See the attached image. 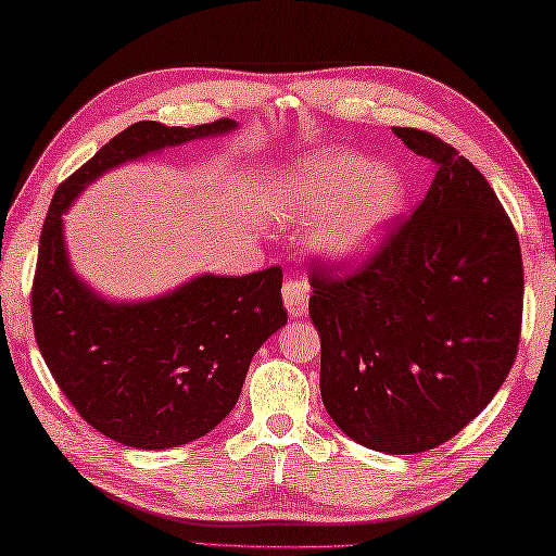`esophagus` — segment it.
I'll use <instances>...</instances> for the list:
<instances>
[{
  "label": "esophagus",
  "mask_w": 556,
  "mask_h": 556,
  "mask_svg": "<svg viewBox=\"0 0 556 556\" xmlns=\"http://www.w3.org/2000/svg\"><path fill=\"white\" fill-rule=\"evenodd\" d=\"M285 304L291 318H304L308 311V285L304 279H287L285 289H281Z\"/></svg>",
  "instance_id": "34e87169"
}]
</instances>
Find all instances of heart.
Returning a JSON list of instances; mask_svg holds the SVG:
<instances>
[{
  "label": "heart",
  "mask_w": 556,
  "mask_h": 556,
  "mask_svg": "<svg viewBox=\"0 0 556 556\" xmlns=\"http://www.w3.org/2000/svg\"><path fill=\"white\" fill-rule=\"evenodd\" d=\"M279 199L299 216L316 218L313 245L338 260L355 262L379 243L403 199L399 175L371 167L355 153H318L291 169Z\"/></svg>",
  "instance_id": "b5f03b06"
}]
</instances>
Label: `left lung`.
<instances>
[{
	"label": "left lung",
	"mask_w": 556,
	"mask_h": 556,
	"mask_svg": "<svg viewBox=\"0 0 556 556\" xmlns=\"http://www.w3.org/2000/svg\"><path fill=\"white\" fill-rule=\"evenodd\" d=\"M435 177L355 271L311 265L320 396L359 445H442L496 396L518 355L522 255L496 191L445 140L393 128Z\"/></svg>",
	"instance_id": "1"
}]
</instances>
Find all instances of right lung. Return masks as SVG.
Here are the masks:
<instances>
[{"label":"right lung","mask_w":556,"mask_h":556,"mask_svg":"<svg viewBox=\"0 0 556 556\" xmlns=\"http://www.w3.org/2000/svg\"><path fill=\"white\" fill-rule=\"evenodd\" d=\"M236 126L233 118L194 128L138 121L99 148L50 201L31 287L38 350L79 416L126 447L187 445L233 410L252 355L287 323L281 267L204 275L153 301L111 304L70 269L63 214L106 169Z\"/></svg>","instance_id":"right-lung-1"}]
</instances>
